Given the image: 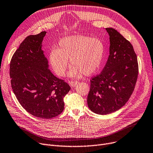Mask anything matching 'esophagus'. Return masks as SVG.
Returning <instances> with one entry per match:
<instances>
[{
  "instance_id": "34e87169",
  "label": "esophagus",
  "mask_w": 153,
  "mask_h": 153,
  "mask_svg": "<svg viewBox=\"0 0 153 153\" xmlns=\"http://www.w3.org/2000/svg\"><path fill=\"white\" fill-rule=\"evenodd\" d=\"M77 83H78L77 81L73 80V81H71V82H70V85H71V86H72V87H75L76 85H77Z\"/></svg>"
}]
</instances>
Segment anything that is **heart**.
Here are the masks:
<instances>
[{
	"mask_svg": "<svg viewBox=\"0 0 153 153\" xmlns=\"http://www.w3.org/2000/svg\"><path fill=\"white\" fill-rule=\"evenodd\" d=\"M105 53V44L100 38L73 35L62 39L57 48L50 50L48 62L58 76L65 75L69 66L68 59L73 65L69 72L71 76L81 73L89 76L94 74L100 68Z\"/></svg>",
	"mask_w": 153,
	"mask_h": 153,
	"instance_id": "obj_1",
	"label": "heart"
}]
</instances>
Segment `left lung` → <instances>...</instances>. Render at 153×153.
I'll return each mask as SVG.
<instances>
[{"label": "left lung", "mask_w": 153, "mask_h": 153, "mask_svg": "<svg viewBox=\"0 0 153 153\" xmlns=\"http://www.w3.org/2000/svg\"><path fill=\"white\" fill-rule=\"evenodd\" d=\"M109 55L101 73L90 80L87 105L98 114L113 113L126 105L134 90L138 74L133 46L113 28L107 27Z\"/></svg>", "instance_id": "obj_1"}]
</instances>
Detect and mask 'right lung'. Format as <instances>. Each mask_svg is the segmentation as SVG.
<instances>
[{
	"mask_svg": "<svg viewBox=\"0 0 153 153\" xmlns=\"http://www.w3.org/2000/svg\"><path fill=\"white\" fill-rule=\"evenodd\" d=\"M45 34L42 31L23 40L11 59L10 76L13 93L22 107L33 116L51 119L62 113L63 98L71 87L48 69L41 48Z\"/></svg>",
	"mask_w": 153,
	"mask_h": 153,
	"instance_id": "obj_1",
	"label": "right lung"
}]
</instances>
